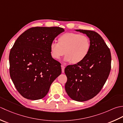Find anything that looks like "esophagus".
Masks as SVG:
<instances>
[{
    "label": "esophagus",
    "instance_id": "esophagus-1",
    "mask_svg": "<svg viewBox=\"0 0 123 123\" xmlns=\"http://www.w3.org/2000/svg\"><path fill=\"white\" fill-rule=\"evenodd\" d=\"M62 73H64V69H65V66L64 65H62Z\"/></svg>",
    "mask_w": 123,
    "mask_h": 123
}]
</instances>
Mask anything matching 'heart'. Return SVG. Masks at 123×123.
<instances>
[{"label": "heart", "instance_id": "obj_1", "mask_svg": "<svg viewBox=\"0 0 123 123\" xmlns=\"http://www.w3.org/2000/svg\"><path fill=\"white\" fill-rule=\"evenodd\" d=\"M90 49L91 42L88 37L73 32L62 34L58 38V43L52 42L50 44V53L52 58L58 61L65 54L64 61L73 64L83 61Z\"/></svg>", "mask_w": 123, "mask_h": 123}]
</instances>
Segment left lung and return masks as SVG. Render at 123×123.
Instances as JSON below:
<instances>
[{
	"label": "left lung",
	"instance_id": "8db88e82",
	"mask_svg": "<svg viewBox=\"0 0 123 123\" xmlns=\"http://www.w3.org/2000/svg\"><path fill=\"white\" fill-rule=\"evenodd\" d=\"M86 34L91 42L88 55L78 64L65 69L67 78L65 90L68 96L77 101L93 98L101 91L111 72V51L104 39L97 32L76 30Z\"/></svg>",
	"mask_w": 123,
	"mask_h": 123
}]
</instances>
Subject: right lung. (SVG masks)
<instances>
[{
    "label": "right lung",
    "mask_w": 123,
    "mask_h": 123,
    "mask_svg": "<svg viewBox=\"0 0 123 123\" xmlns=\"http://www.w3.org/2000/svg\"><path fill=\"white\" fill-rule=\"evenodd\" d=\"M65 31L59 27H34L17 39L9 53V73L19 93L30 100L43 98L61 75V64L51 57L50 44Z\"/></svg>",
    "instance_id": "1"
}]
</instances>
